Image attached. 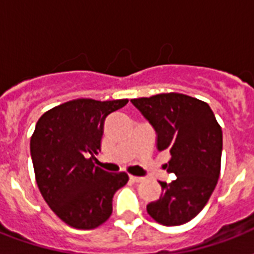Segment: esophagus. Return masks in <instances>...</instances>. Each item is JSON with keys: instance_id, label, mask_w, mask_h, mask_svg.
Returning a JSON list of instances; mask_svg holds the SVG:
<instances>
[{"instance_id": "34e87169", "label": "esophagus", "mask_w": 254, "mask_h": 254, "mask_svg": "<svg viewBox=\"0 0 254 254\" xmlns=\"http://www.w3.org/2000/svg\"><path fill=\"white\" fill-rule=\"evenodd\" d=\"M130 181L131 182H141V181H143V178L142 177H135V175H130Z\"/></svg>"}]
</instances>
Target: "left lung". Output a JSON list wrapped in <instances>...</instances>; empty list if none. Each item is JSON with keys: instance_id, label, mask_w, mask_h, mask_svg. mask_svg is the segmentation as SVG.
<instances>
[{"instance_id": "1", "label": "left lung", "mask_w": 254, "mask_h": 254, "mask_svg": "<svg viewBox=\"0 0 254 254\" xmlns=\"http://www.w3.org/2000/svg\"><path fill=\"white\" fill-rule=\"evenodd\" d=\"M157 133V149L169 151L162 193L146 205L159 224L174 227L196 216L207 204L220 175L223 131L204 101L182 93H161L130 100Z\"/></svg>"}]
</instances>
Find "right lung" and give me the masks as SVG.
<instances>
[{"mask_svg": "<svg viewBox=\"0 0 254 254\" xmlns=\"http://www.w3.org/2000/svg\"><path fill=\"white\" fill-rule=\"evenodd\" d=\"M127 100H72L38 120L30 141L42 196L55 215L77 229H93L109 219L112 200L129 181L95 165L105 120Z\"/></svg>", "mask_w": 254, "mask_h": 254, "instance_id": "add662e5", "label": "right lung"}]
</instances>
